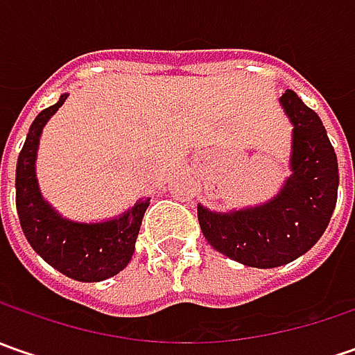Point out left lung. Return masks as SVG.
Here are the masks:
<instances>
[{"label": "left lung", "mask_w": 355, "mask_h": 355, "mask_svg": "<svg viewBox=\"0 0 355 355\" xmlns=\"http://www.w3.org/2000/svg\"><path fill=\"white\" fill-rule=\"evenodd\" d=\"M293 124L291 175L275 198L231 211L198 205L201 231L215 251L254 268L293 263L310 251L334 213L338 159L318 114L294 90L280 96Z\"/></svg>", "instance_id": "8db88e82"}]
</instances>
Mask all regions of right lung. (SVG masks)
<instances>
[{"instance_id": "1", "label": "right lung", "mask_w": 355, "mask_h": 355, "mask_svg": "<svg viewBox=\"0 0 355 355\" xmlns=\"http://www.w3.org/2000/svg\"><path fill=\"white\" fill-rule=\"evenodd\" d=\"M67 96L64 92L59 103L39 112L27 132L15 170L17 215L29 245L45 263L78 282H101L130 263L150 198L138 199L128 211L96 223L69 219L43 198L35 168L39 140Z\"/></svg>"}]
</instances>
